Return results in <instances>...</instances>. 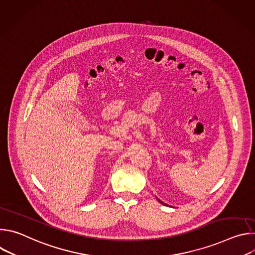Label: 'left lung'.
<instances>
[{
	"label": "left lung",
	"mask_w": 255,
	"mask_h": 255,
	"mask_svg": "<svg viewBox=\"0 0 255 255\" xmlns=\"http://www.w3.org/2000/svg\"><path fill=\"white\" fill-rule=\"evenodd\" d=\"M158 201H159V200H158ZM159 202H160V203H161V204H163V203H162V202H161V201H159Z\"/></svg>",
	"instance_id": "1"
}]
</instances>
